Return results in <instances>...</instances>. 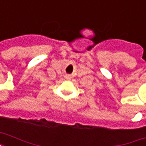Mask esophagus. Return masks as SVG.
<instances>
[{"label":"esophagus","mask_w":146,"mask_h":146,"mask_svg":"<svg viewBox=\"0 0 146 146\" xmlns=\"http://www.w3.org/2000/svg\"><path fill=\"white\" fill-rule=\"evenodd\" d=\"M66 79H69V76H66Z\"/></svg>","instance_id":"34e87169"}]
</instances>
